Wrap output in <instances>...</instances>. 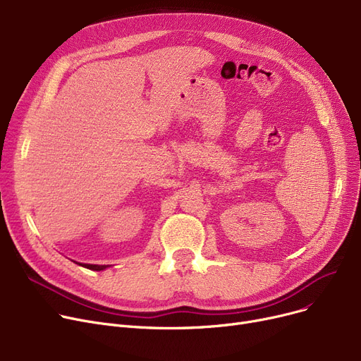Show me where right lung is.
<instances>
[{
    "mask_svg": "<svg viewBox=\"0 0 361 361\" xmlns=\"http://www.w3.org/2000/svg\"><path fill=\"white\" fill-rule=\"evenodd\" d=\"M82 267H85L87 269H92V271H104L106 268L105 264H82Z\"/></svg>",
    "mask_w": 361,
    "mask_h": 361,
    "instance_id": "right-lung-1",
    "label": "right lung"
}]
</instances>
